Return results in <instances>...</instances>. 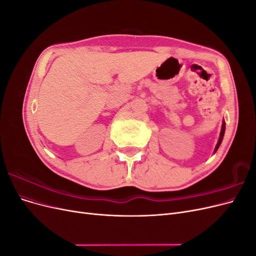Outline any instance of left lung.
I'll return each instance as SVG.
<instances>
[{
  "mask_svg": "<svg viewBox=\"0 0 256 256\" xmlns=\"http://www.w3.org/2000/svg\"><path fill=\"white\" fill-rule=\"evenodd\" d=\"M224 131H226V122H223V124H222V129H221V134H220V138H219V141H218V144H216V150H216L219 148V146H220V144H221V142H222L223 136H224Z\"/></svg>",
  "mask_w": 256,
  "mask_h": 256,
  "instance_id": "8db88e82",
  "label": "left lung"
}]
</instances>
